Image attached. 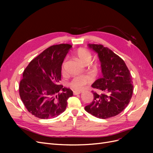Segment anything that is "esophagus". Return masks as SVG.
I'll list each match as a JSON object with an SVG mask.
<instances>
[{"mask_svg":"<svg viewBox=\"0 0 153 153\" xmlns=\"http://www.w3.org/2000/svg\"><path fill=\"white\" fill-rule=\"evenodd\" d=\"M81 93V91H73V94L74 95H77Z\"/></svg>","mask_w":153,"mask_h":153,"instance_id":"34e87169","label":"esophagus"}]
</instances>
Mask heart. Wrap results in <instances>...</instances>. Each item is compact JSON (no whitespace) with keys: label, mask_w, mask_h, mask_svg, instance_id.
Wrapping results in <instances>:
<instances>
[{"label":"heart","mask_w":153,"mask_h":153,"mask_svg":"<svg viewBox=\"0 0 153 153\" xmlns=\"http://www.w3.org/2000/svg\"><path fill=\"white\" fill-rule=\"evenodd\" d=\"M75 56L80 62L84 64H89L92 59V54L89 51L83 48H80L76 50L75 52ZM96 66V63L95 62L90 64V67L91 68H95ZM61 73L62 74L65 73V62L62 63V65L61 66ZM90 82L91 79L89 77L86 76H76L74 77L69 82V85L73 89L80 91L85 85L89 84Z\"/></svg>","instance_id":"obj_1"}]
</instances>
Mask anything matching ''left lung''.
Masks as SVG:
<instances>
[{"instance_id": "1", "label": "left lung", "mask_w": 153, "mask_h": 153, "mask_svg": "<svg viewBox=\"0 0 153 153\" xmlns=\"http://www.w3.org/2000/svg\"><path fill=\"white\" fill-rule=\"evenodd\" d=\"M98 53L103 77L97 80L92 87L94 99L85 106L86 112L100 119L115 116L126 108L133 95L132 76L123 60L102 45L89 44Z\"/></svg>"}]
</instances>
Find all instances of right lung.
<instances>
[{
  "label": "right lung",
  "instance_id": "obj_1",
  "mask_svg": "<svg viewBox=\"0 0 153 153\" xmlns=\"http://www.w3.org/2000/svg\"><path fill=\"white\" fill-rule=\"evenodd\" d=\"M71 47L66 43L50 46L24 69L19 94L28 112L35 117L52 119L66 110L73 91L59 83L64 59Z\"/></svg>",
  "mask_w": 153,
  "mask_h": 153
}]
</instances>
